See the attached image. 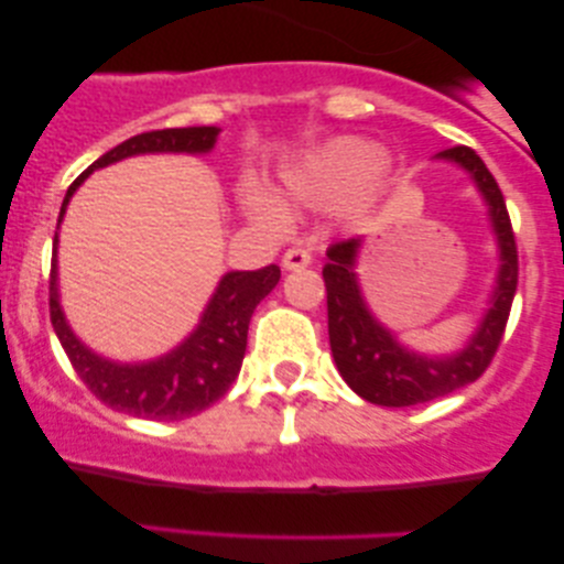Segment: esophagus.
I'll use <instances>...</instances> for the list:
<instances>
[{"label": "esophagus", "instance_id": "esophagus-1", "mask_svg": "<svg viewBox=\"0 0 564 564\" xmlns=\"http://www.w3.org/2000/svg\"><path fill=\"white\" fill-rule=\"evenodd\" d=\"M310 262H313V257H310L307 249H300V246H294V249H289L286 254H283V268L286 270L307 268Z\"/></svg>", "mask_w": 564, "mask_h": 564}]
</instances>
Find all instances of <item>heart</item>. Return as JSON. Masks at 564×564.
<instances>
[{
	"instance_id": "1",
	"label": "heart",
	"mask_w": 564,
	"mask_h": 564,
	"mask_svg": "<svg viewBox=\"0 0 564 564\" xmlns=\"http://www.w3.org/2000/svg\"><path fill=\"white\" fill-rule=\"evenodd\" d=\"M387 164L384 148L364 138H339L321 151L310 153L294 170L286 172L283 183L296 200L310 206H334L345 204L358 196L368 183L379 177ZM246 204L257 217L278 223L281 209L268 193L249 191Z\"/></svg>"
}]
</instances>
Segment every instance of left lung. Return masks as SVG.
<instances>
[{
    "label": "left lung",
    "mask_w": 564,
    "mask_h": 564,
    "mask_svg": "<svg viewBox=\"0 0 564 564\" xmlns=\"http://www.w3.org/2000/svg\"><path fill=\"white\" fill-rule=\"evenodd\" d=\"M437 156L464 166L488 200L490 223H494L498 249H501V270H498L494 304L485 313L477 334L458 355H451V358L416 355L400 347L398 339L368 313L358 289V278H355V257H358L360 238H345V241L328 246L323 281H326L328 341H332L334 364L339 368L341 379L368 403L403 408L462 390V387L482 377L498 345H501L503 332H507L517 275H520L507 200H503L496 177L471 148L456 145L448 151H440Z\"/></svg>",
    "instance_id": "8db88e82"
}]
</instances>
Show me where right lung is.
I'll use <instances>...</instances> for the list:
<instances>
[{
	"label": "right lung",
	"instance_id": "right-lung-1",
	"mask_svg": "<svg viewBox=\"0 0 564 564\" xmlns=\"http://www.w3.org/2000/svg\"><path fill=\"white\" fill-rule=\"evenodd\" d=\"M217 134V127H183L153 129V132H142L124 140L70 183L57 225L66 215L74 191L93 170H100V166L127 156H138V153H206L215 148ZM55 249L57 232L53 243V270H50V321H53V328L63 349H66L70 366L100 403L113 408V411L132 413L138 419H153V422H180V419L196 416L230 390L243 364L251 315L281 278L278 264L228 273L219 281L198 328L187 336L183 345L164 358L151 360V364L121 366L84 347L68 328L61 302H57Z\"/></svg>",
	"mask_w": 564,
	"mask_h": 564
}]
</instances>
